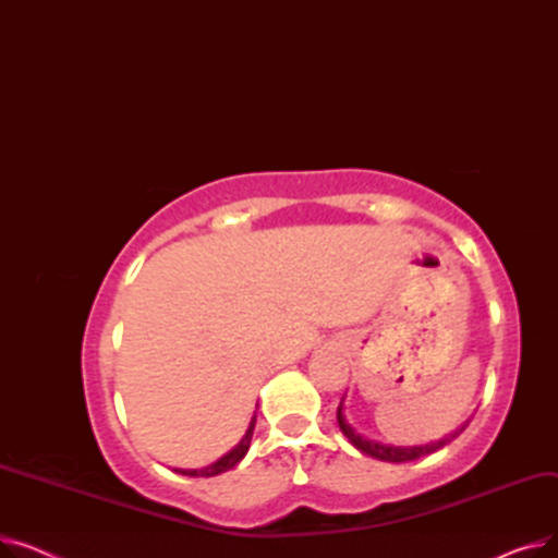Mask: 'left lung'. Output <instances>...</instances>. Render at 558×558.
Wrapping results in <instances>:
<instances>
[{"label":"left lung","instance_id":"8db88e82","mask_svg":"<svg viewBox=\"0 0 558 558\" xmlns=\"http://www.w3.org/2000/svg\"><path fill=\"white\" fill-rule=\"evenodd\" d=\"M337 423H339V429L343 432V436L348 438L350 444H353L360 452L373 457V459H379V461H391V463H404V461H414V459H421L425 454H432L436 450L446 448L448 444H452L454 438L465 429L468 421L457 427L454 432L446 434L444 438H438V441H432V444H425V446H391V444H379V441H373V438H366L364 434L355 432V427L350 425L343 416V398L339 402V409H337Z\"/></svg>","mask_w":558,"mask_h":558}]
</instances>
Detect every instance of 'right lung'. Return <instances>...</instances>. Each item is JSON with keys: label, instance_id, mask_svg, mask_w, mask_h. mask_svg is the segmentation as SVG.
Here are the masks:
<instances>
[{"label": "right lung", "instance_id": "obj_1", "mask_svg": "<svg viewBox=\"0 0 558 558\" xmlns=\"http://www.w3.org/2000/svg\"><path fill=\"white\" fill-rule=\"evenodd\" d=\"M255 418H257V414H253V418H251V423H248V429H246V434L242 436V441H240L238 446H234L230 452H226L221 459H217L215 463L205 465V468H198V471H185V468H173V473L190 475V477H215V475H221V473L230 471V468H234V465H238V463L246 457V452H248V448H251V438H253V429H255Z\"/></svg>", "mask_w": 558, "mask_h": 558}]
</instances>
